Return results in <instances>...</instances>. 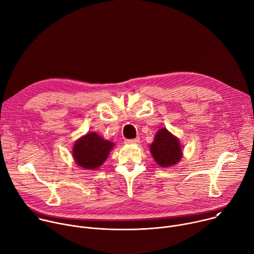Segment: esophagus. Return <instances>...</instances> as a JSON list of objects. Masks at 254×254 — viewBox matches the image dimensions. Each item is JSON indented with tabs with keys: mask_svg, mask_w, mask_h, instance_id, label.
I'll return each instance as SVG.
<instances>
[{
	"mask_svg": "<svg viewBox=\"0 0 254 254\" xmlns=\"http://www.w3.org/2000/svg\"><path fill=\"white\" fill-rule=\"evenodd\" d=\"M125 142L127 144H138L140 142V139H139V137H135L133 139H126Z\"/></svg>",
	"mask_w": 254,
	"mask_h": 254,
	"instance_id": "1",
	"label": "esophagus"
}]
</instances>
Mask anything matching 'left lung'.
I'll list each match as a JSON object with an SVG mask.
<instances>
[{
	"label": "left lung",
	"instance_id": "obj_1",
	"mask_svg": "<svg viewBox=\"0 0 254 254\" xmlns=\"http://www.w3.org/2000/svg\"><path fill=\"white\" fill-rule=\"evenodd\" d=\"M150 151L156 163L163 168L177 165L183 157L179 138L166 127H161L157 131Z\"/></svg>",
	"mask_w": 254,
	"mask_h": 254
}]
</instances>
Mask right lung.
I'll return each instance as SVG.
<instances>
[{
	"label": "right lung",
	"instance_id": "add662e5",
	"mask_svg": "<svg viewBox=\"0 0 254 254\" xmlns=\"http://www.w3.org/2000/svg\"><path fill=\"white\" fill-rule=\"evenodd\" d=\"M115 143L104 139L96 132H88L79 137L72 149V157L79 167L97 170L107 159Z\"/></svg>",
	"mask_w": 254,
	"mask_h": 254
}]
</instances>
